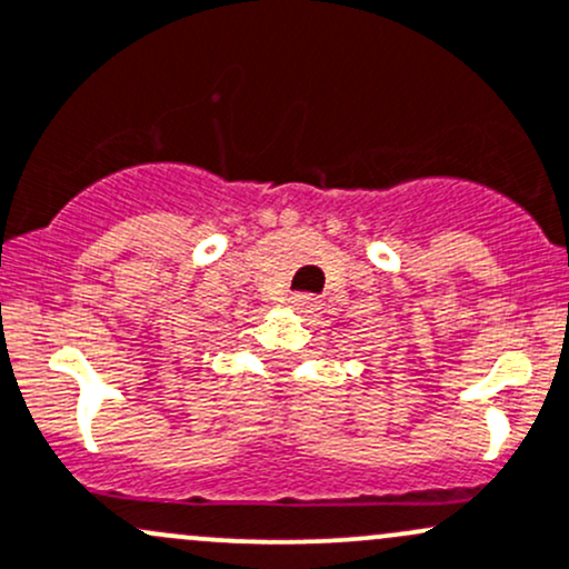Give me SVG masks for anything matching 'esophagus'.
Segmentation results:
<instances>
[{
    "instance_id": "1",
    "label": "esophagus",
    "mask_w": 569,
    "mask_h": 569,
    "mask_svg": "<svg viewBox=\"0 0 569 569\" xmlns=\"http://www.w3.org/2000/svg\"><path fill=\"white\" fill-rule=\"evenodd\" d=\"M291 305H295V308H300L302 313H308V310H313L316 305H319V300H316L313 295H295L291 297Z\"/></svg>"
}]
</instances>
